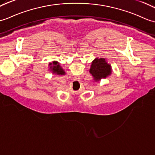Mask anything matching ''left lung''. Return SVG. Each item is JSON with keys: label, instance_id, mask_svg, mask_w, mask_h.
Here are the masks:
<instances>
[{"label": "left lung", "instance_id": "1", "mask_svg": "<svg viewBox=\"0 0 155 155\" xmlns=\"http://www.w3.org/2000/svg\"><path fill=\"white\" fill-rule=\"evenodd\" d=\"M111 66L105 58L97 57L92 61L90 68V73L92 74L93 80L95 82H99L102 78H106L111 74Z\"/></svg>", "mask_w": 155, "mask_h": 155}]
</instances>
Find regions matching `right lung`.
I'll return each instance as SVG.
<instances>
[{"label":"right lung","mask_w":155,"mask_h":155,"mask_svg":"<svg viewBox=\"0 0 155 155\" xmlns=\"http://www.w3.org/2000/svg\"><path fill=\"white\" fill-rule=\"evenodd\" d=\"M49 67L50 71L53 74H57V75H64L65 72L63 69L60 65V63L57 61H53L51 63H49Z\"/></svg>","instance_id":"right-lung-1"}]
</instances>
